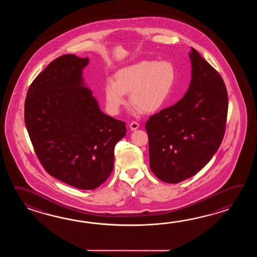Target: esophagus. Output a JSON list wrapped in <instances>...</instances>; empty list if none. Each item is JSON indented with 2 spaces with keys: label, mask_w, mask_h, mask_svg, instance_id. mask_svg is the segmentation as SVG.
<instances>
[{
  "label": "esophagus",
  "mask_w": 257,
  "mask_h": 257,
  "mask_svg": "<svg viewBox=\"0 0 257 257\" xmlns=\"http://www.w3.org/2000/svg\"><path fill=\"white\" fill-rule=\"evenodd\" d=\"M139 126H140V124L136 122V121H132L131 124H130V127H131V131H136L139 128Z\"/></svg>",
  "instance_id": "esophagus-1"
}]
</instances>
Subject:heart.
<instances>
[{
  "label": "heart",
  "instance_id": "heart-1",
  "mask_svg": "<svg viewBox=\"0 0 257 257\" xmlns=\"http://www.w3.org/2000/svg\"><path fill=\"white\" fill-rule=\"evenodd\" d=\"M175 80V67L169 61H139L120 69L115 80L106 81V105L111 113L117 114L126 104V93H131V104L142 113L156 112L167 101Z\"/></svg>",
  "mask_w": 257,
  "mask_h": 257
}]
</instances>
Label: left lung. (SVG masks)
I'll list each match as a JSON object with an SVG mask.
<instances>
[{
    "instance_id": "left-lung-1",
    "label": "left lung",
    "mask_w": 257,
    "mask_h": 257,
    "mask_svg": "<svg viewBox=\"0 0 257 257\" xmlns=\"http://www.w3.org/2000/svg\"><path fill=\"white\" fill-rule=\"evenodd\" d=\"M192 79L184 97L146 122L150 168L176 184L196 175L223 140L228 93L221 76L197 50L189 52Z\"/></svg>"
}]
</instances>
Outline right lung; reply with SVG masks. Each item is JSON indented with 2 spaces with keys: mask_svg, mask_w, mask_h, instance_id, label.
Here are the masks:
<instances>
[{
  "mask_svg": "<svg viewBox=\"0 0 257 257\" xmlns=\"http://www.w3.org/2000/svg\"><path fill=\"white\" fill-rule=\"evenodd\" d=\"M88 63L73 54L57 58L34 80L25 102V123L44 169L83 190L107 179L114 148L126 132V123L104 114L85 86Z\"/></svg>",
  "mask_w": 257,
  "mask_h": 257,
  "instance_id": "right-lung-1",
  "label": "right lung"
}]
</instances>
